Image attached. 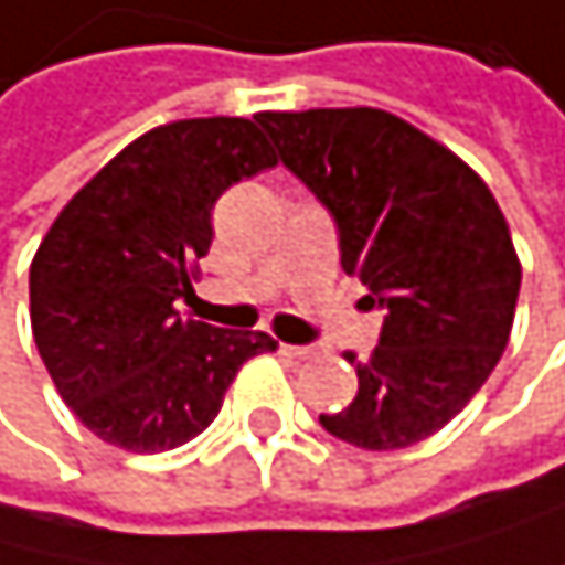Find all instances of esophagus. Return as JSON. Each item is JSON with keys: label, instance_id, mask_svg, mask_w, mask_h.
Wrapping results in <instances>:
<instances>
[{"label": "esophagus", "instance_id": "esophagus-1", "mask_svg": "<svg viewBox=\"0 0 565 565\" xmlns=\"http://www.w3.org/2000/svg\"><path fill=\"white\" fill-rule=\"evenodd\" d=\"M280 354H288V358H309V354H312V347H298V343H280Z\"/></svg>", "mask_w": 565, "mask_h": 565}]
</instances>
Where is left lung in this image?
<instances>
[{
  "label": "left lung",
  "instance_id": "obj_1",
  "mask_svg": "<svg viewBox=\"0 0 565 565\" xmlns=\"http://www.w3.org/2000/svg\"><path fill=\"white\" fill-rule=\"evenodd\" d=\"M280 162L333 214L340 264L385 312L358 396L319 424L367 451L409 448L482 388L514 326L521 264L472 169L375 107L256 114Z\"/></svg>",
  "mask_w": 565,
  "mask_h": 565
}]
</instances>
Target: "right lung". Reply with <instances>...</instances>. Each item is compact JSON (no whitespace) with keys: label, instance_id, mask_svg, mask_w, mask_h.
I'll return each instance as SVG.
<instances>
[{"label":"right lung","instance_id":"right-lung-1","mask_svg":"<svg viewBox=\"0 0 565 565\" xmlns=\"http://www.w3.org/2000/svg\"><path fill=\"white\" fill-rule=\"evenodd\" d=\"M277 159L246 117L173 120L78 190L30 264V326L47 375L96 437L135 455L186 445L222 409L267 333L183 319L211 211Z\"/></svg>","mask_w":565,"mask_h":565}]
</instances>
